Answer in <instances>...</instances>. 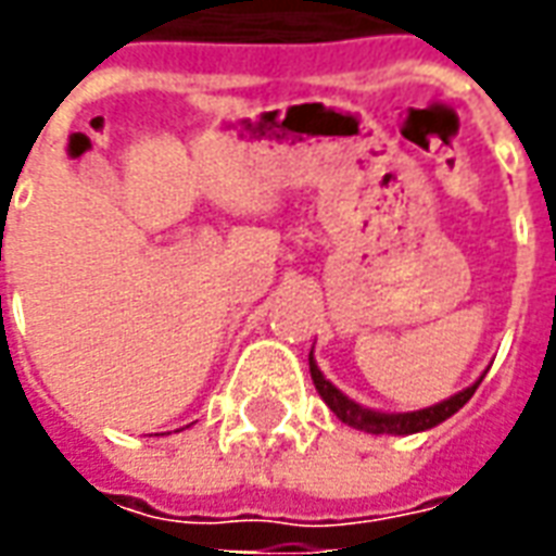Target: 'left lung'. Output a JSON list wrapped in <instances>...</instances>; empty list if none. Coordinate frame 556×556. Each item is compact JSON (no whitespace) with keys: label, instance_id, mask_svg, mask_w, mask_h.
Wrapping results in <instances>:
<instances>
[{"label":"left lung","instance_id":"obj_1","mask_svg":"<svg viewBox=\"0 0 556 556\" xmlns=\"http://www.w3.org/2000/svg\"><path fill=\"white\" fill-rule=\"evenodd\" d=\"M309 375H313V384L318 390V396L325 399V405L333 414H337L345 426L351 429H361L366 434H417V431L434 429V426H441L443 419H450L458 408H465V402L473 393H477V387L482 384V378L485 375H479L473 384L462 390V393H455V396L443 399L438 405H431V408L422 410H408V414H384V410H372V408H363L357 405L354 399H349L339 387H333L327 381L321 369H318V363L313 361V354H309Z\"/></svg>","mask_w":556,"mask_h":556}]
</instances>
